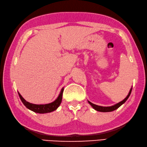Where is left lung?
<instances>
[{"label": "left lung", "mask_w": 147, "mask_h": 147, "mask_svg": "<svg viewBox=\"0 0 147 147\" xmlns=\"http://www.w3.org/2000/svg\"><path fill=\"white\" fill-rule=\"evenodd\" d=\"M132 89V87L130 88L129 94H128V95L127 96V97L125 98L123 100H122V101H120V102L116 103V104H115V105H112V106H109V107L100 106V105H95V104L91 103L89 100H87V101H88V103H89L90 105H91L92 107L94 109V110H96V111H99V112H102V113H107V112H112V111H114L116 110L117 109H118L120 106L122 105L125 102V101L127 100L128 98H129V97L130 96V94H131Z\"/></svg>", "instance_id": "8db88e82"}]
</instances>
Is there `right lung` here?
Masks as SVG:
<instances>
[{
  "label": "right lung",
  "mask_w": 147,
  "mask_h": 147,
  "mask_svg": "<svg viewBox=\"0 0 147 147\" xmlns=\"http://www.w3.org/2000/svg\"><path fill=\"white\" fill-rule=\"evenodd\" d=\"M64 87H63L60 90V92L58 96L57 97V99H56L54 101H53L51 103H47V104H34L29 103L28 101H26L24 98L21 94L18 92V95H19V97L20 98L21 101L23 103L24 105L26 108H28L29 110L34 112L36 113H39V114H46V113H51L53 111H55L57 110L58 108V107L60 106L62 102V94H63V91Z\"/></svg>",
  "instance_id": "obj_1"
}]
</instances>
